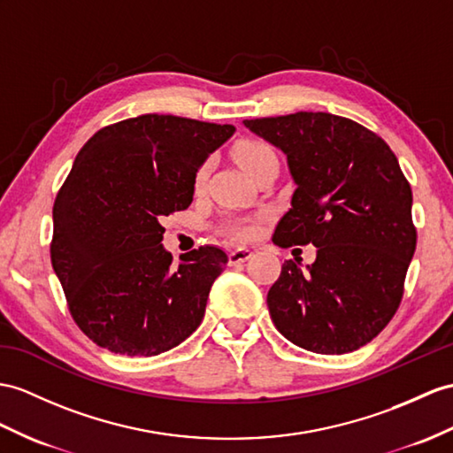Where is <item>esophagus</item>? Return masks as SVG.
<instances>
[{"instance_id": "1", "label": "esophagus", "mask_w": 453, "mask_h": 453, "mask_svg": "<svg viewBox=\"0 0 453 453\" xmlns=\"http://www.w3.org/2000/svg\"><path fill=\"white\" fill-rule=\"evenodd\" d=\"M250 257H251V250H248V248H238V250H234V251H230L228 263L233 265V267H236V265L248 261Z\"/></svg>"}]
</instances>
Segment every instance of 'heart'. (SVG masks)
Instances as JSON below:
<instances>
[{
    "instance_id": "obj_1",
    "label": "heart",
    "mask_w": 453,
    "mask_h": 453,
    "mask_svg": "<svg viewBox=\"0 0 453 453\" xmlns=\"http://www.w3.org/2000/svg\"><path fill=\"white\" fill-rule=\"evenodd\" d=\"M234 157L242 165V169H244L250 176H253V179H256L265 167L279 163L277 151H274L267 142H261V140L238 142L234 148ZM207 174H209V161L202 163L200 169H197L194 174L196 190L203 188ZM256 230H257L256 223H253L251 219H234V220H228L225 225V233L234 240H250L256 236Z\"/></svg>"
}]
</instances>
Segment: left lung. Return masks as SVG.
Returning a JSON list of instances; mask_svg holds the SVG:
<instances>
[{"label": "left lung", "mask_w": 453, "mask_h": 453, "mask_svg": "<svg viewBox=\"0 0 453 453\" xmlns=\"http://www.w3.org/2000/svg\"><path fill=\"white\" fill-rule=\"evenodd\" d=\"M244 125L286 153L296 182L273 242L317 248L310 271L282 263L267 294L274 326L315 354L359 349L398 311L417 246L413 194L398 157L377 132L323 111Z\"/></svg>", "instance_id": "1"}]
</instances>
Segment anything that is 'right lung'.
<instances>
[{"mask_svg": "<svg viewBox=\"0 0 453 453\" xmlns=\"http://www.w3.org/2000/svg\"><path fill=\"white\" fill-rule=\"evenodd\" d=\"M233 125L148 113L88 140L53 203V271L74 323L99 348L159 356L200 326L228 256L202 246L179 267L161 220L192 203L194 174Z\"/></svg>", "mask_w": 453, "mask_h": 453, "instance_id": "right-lung-1", "label": "right lung"}]
</instances>
